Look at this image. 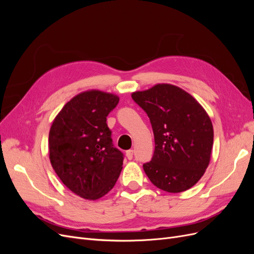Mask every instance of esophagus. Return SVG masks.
<instances>
[{
	"instance_id": "obj_1",
	"label": "esophagus",
	"mask_w": 254,
	"mask_h": 254,
	"mask_svg": "<svg viewBox=\"0 0 254 254\" xmlns=\"http://www.w3.org/2000/svg\"><path fill=\"white\" fill-rule=\"evenodd\" d=\"M126 157L128 160H131L133 158V150L130 149V150H127L126 151Z\"/></svg>"
}]
</instances>
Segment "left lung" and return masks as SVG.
Wrapping results in <instances>:
<instances>
[{
	"instance_id": "8db88e82",
	"label": "left lung",
	"mask_w": 254,
	"mask_h": 254,
	"mask_svg": "<svg viewBox=\"0 0 254 254\" xmlns=\"http://www.w3.org/2000/svg\"><path fill=\"white\" fill-rule=\"evenodd\" d=\"M148 115L155 136L151 161L143 164L153 186L168 193L190 189L210 163L214 131L196 99L173 84H156L131 94Z\"/></svg>"
}]
</instances>
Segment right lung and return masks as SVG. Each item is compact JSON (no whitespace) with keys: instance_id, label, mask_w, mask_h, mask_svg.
<instances>
[{"instance_id":"right-lung-1","label":"right lung","mask_w":254,"mask_h":254,"mask_svg":"<svg viewBox=\"0 0 254 254\" xmlns=\"http://www.w3.org/2000/svg\"><path fill=\"white\" fill-rule=\"evenodd\" d=\"M119 101L98 90L82 92L64 105L52 124L51 164L64 186L81 198L103 197L121 174L124 155L113 146L107 125Z\"/></svg>"}]
</instances>
